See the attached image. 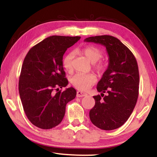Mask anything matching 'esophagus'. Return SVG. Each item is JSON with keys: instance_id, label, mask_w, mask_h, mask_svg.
Instances as JSON below:
<instances>
[{"instance_id": "1", "label": "esophagus", "mask_w": 157, "mask_h": 157, "mask_svg": "<svg viewBox=\"0 0 157 157\" xmlns=\"http://www.w3.org/2000/svg\"><path fill=\"white\" fill-rule=\"evenodd\" d=\"M86 95H87L86 94H84V93L82 92V91H78V92H77V97H78V98L84 97V96H86Z\"/></svg>"}]
</instances>
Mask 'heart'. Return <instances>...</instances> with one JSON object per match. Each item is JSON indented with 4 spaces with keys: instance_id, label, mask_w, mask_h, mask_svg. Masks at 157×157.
Here are the masks:
<instances>
[{
    "instance_id": "1",
    "label": "heart",
    "mask_w": 157,
    "mask_h": 157,
    "mask_svg": "<svg viewBox=\"0 0 157 157\" xmlns=\"http://www.w3.org/2000/svg\"><path fill=\"white\" fill-rule=\"evenodd\" d=\"M79 52L84 55L90 62L94 63V68L99 74L105 72L107 68V63L105 61L100 60L102 57V51L99 48L94 46H86L79 50ZM74 53L70 52L63 58L62 64L65 70L72 71ZM97 80L96 75L94 73H78L71 79V83L75 88L81 91H87Z\"/></svg>"
}]
</instances>
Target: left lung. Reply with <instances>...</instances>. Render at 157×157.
<instances>
[{"label":"left lung","instance_id":"1","mask_svg":"<svg viewBox=\"0 0 157 157\" xmlns=\"http://www.w3.org/2000/svg\"><path fill=\"white\" fill-rule=\"evenodd\" d=\"M84 41L103 45L109 55L108 68L97 84L98 91L102 94L94 96L95 103L89 111L90 120L101 129H117L128 120L139 97L136 59L131 50L114 36H91Z\"/></svg>","mask_w":157,"mask_h":157}]
</instances>
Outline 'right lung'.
Masks as SVG:
<instances>
[{
    "mask_svg": "<svg viewBox=\"0 0 157 157\" xmlns=\"http://www.w3.org/2000/svg\"><path fill=\"white\" fill-rule=\"evenodd\" d=\"M80 36H51L29 50L23 61L18 91L23 110L32 124L43 129L58 125L66 105L76 96V90L59 88L68 84L63 71V55Z\"/></svg>",
    "mask_w": 157,
    "mask_h": 157,
    "instance_id": "add662e5",
    "label": "right lung"
}]
</instances>
